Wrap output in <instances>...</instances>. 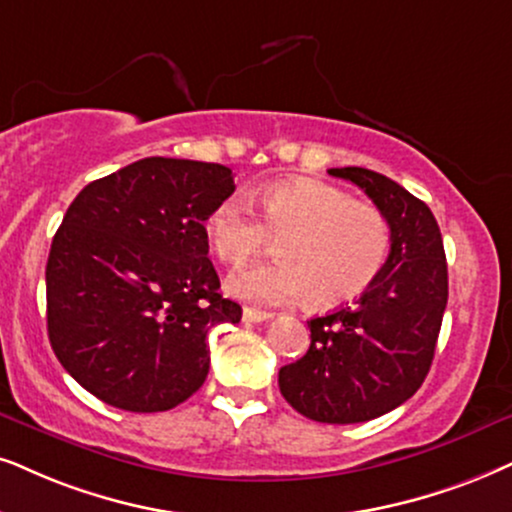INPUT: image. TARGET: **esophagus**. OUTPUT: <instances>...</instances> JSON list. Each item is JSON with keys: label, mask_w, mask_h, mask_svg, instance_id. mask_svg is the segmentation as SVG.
I'll return each mask as SVG.
<instances>
[{"label": "esophagus", "mask_w": 512, "mask_h": 512, "mask_svg": "<svg viewBox=\"0 0 512 512\" xmlns=\"http://www.w3.org/2000/svg\"><path fill=\"white\" fill-rule=\"evenodd\" d=\"M271 316H274V314L262 312V309H252V307L243 309V321L245 323H262V321H269Z\"/></svg>", "instance_id": "obj_1"}]
</instances>
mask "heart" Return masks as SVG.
<instances>
[{
	"label": "heart",
	"mask_w": 512,
	"mask_h": 512,
	"mask_svg": "<svg viewBox=\"0 0 512 512\" xmlns=\"http://www.w3.org/2000/svg\"><path fill=\"white\" fill-rule=\"evenodd\" d=\"M260 217L238 193L205 217V236L226 264H243L276 238L274 260L236 271L226 288L245 302L283 304L307 295L314 309L359 297L383 271L390 219L378 205L316 181H278L262 191Z\"/></svg>",
	"instance_id": "1"
}]
</instances>
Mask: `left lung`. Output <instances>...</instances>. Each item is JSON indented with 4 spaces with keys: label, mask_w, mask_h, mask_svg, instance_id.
<instances>
[{
    "label": "left lung",
    "mask_w": 512,
    "mask_h": 512,
    "mask_svg": "<svg viewBox=\"0 0 512 512\" xmlns=\"http://www.w3.org/2000/svg\"><path fill=\"white\" fill-rule=\"evenodd\" d=\"M385 212L392 248L357 302L307 321L312 345L278 371L281 394L319 423H366L411 399L442 328L449 274L437 219L397 181L366 167H333Z\"/></svg>",
    "instance_id": "8db88e82"
}]
</instances>
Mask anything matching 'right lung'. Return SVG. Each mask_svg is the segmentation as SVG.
<instances>
[{"mask_svg":"<svg viewBox=\"0 0 512 512\" xmlns=\"http://www.w3.org/2000/svg\"><path fill=\"white\" fill-rule=\"evenodd\" d=\"M229 167L144 158L77 193L51 241L47 331L61 366L122 411H170L205 383L208 331L241 321L219 295L205 217Z\"/></svg>","mask_w":512,"mask_h":512,"instance_id":"add662e5","label":"right lung"}]
</instances>
